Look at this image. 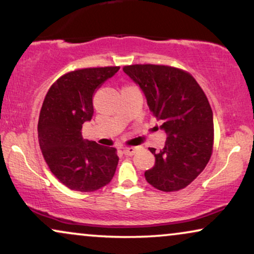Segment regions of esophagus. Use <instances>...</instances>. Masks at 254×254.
Returning <instances> with one entry per match:
<instances>
[{"mask_svg":"<svg viewBox=\"0 0 254 254\" xmlns=\"http://www.w3.org/2000/svg\"><path fill=\"white\" fill-rule=\"evenodd\" d=\"M135 150H136V149L133 148V147H129V148H125L123 151L126 156H133L135 154Z\"/></svg>","mask_w":254,"mask_h":254,"instance_id":"34e87169","label":"esophagus"}]
</instances>
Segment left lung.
I'll return each mask as SVG.
<instances>
[{"instance_id": "left-lung-1", "label": "left lung", "mask_w": 254, "mask_h": 254, "mask_svg": "<svg viewBox=\"0 0 254 254\" xmlns=\"http://www.w3.org/2000/svg\"><path fill=\"white\" fill-rule=\"evenodd\" d=\"M124 71L140 86L168 135L161 151L149 148L155 165L144 172L145 179L163 192L185 189L203 171L213 150V111L203 90L189 72L169 65L133 64Z\"/></svg>"}]
</instances>
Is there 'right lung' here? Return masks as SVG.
<instances>
[{"mask_svg":"<svg viewBox=\"0 0 254 254\" xmlns=\"http://www.w3.org/2000/svg\"><path fill=\"white\" fill-rule=\"evenodd\" d=\"M120 67L85 68L61 76L41 106L38 138L51 172L68 189L93 192L112 180L117 149L83 140L82 125L93 116L92 98Z\"/></svg>","mask_w":254,"mask_h":254,"instance_id":"obj_1","label":"right lung"}]
</instances>
